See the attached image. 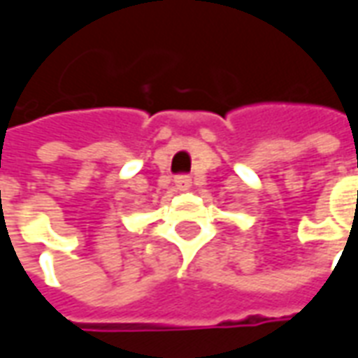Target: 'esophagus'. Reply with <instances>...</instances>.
Segmentation results:
<instances>
[{
  "mask_svg": "<svg viewBox=\"0 0 358 358\" xmlns=\"http://www.w3.org/2000/svg\"><path fill=\"white\" fill-rule=\"evenodd\" d=\"M191 177H187V175H179V177H175V187L179 189V191H187V189H191Z\"/></svg>",
  "mask_w": 358,
  "mask_h": 358,
  "instance_id": "obj_1",
  "label": "esophagus"
}]
</instances>
